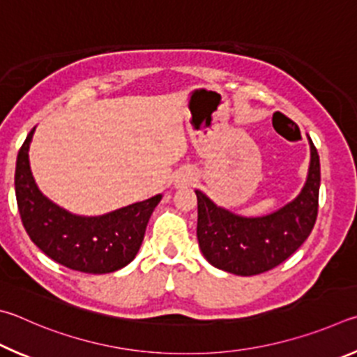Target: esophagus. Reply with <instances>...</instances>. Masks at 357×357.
Instances as JSON below:
<instances>
[{"label":"esophagus","mask_w":357,"mask_h":357,"mask_svg":"<svg viewBox=\"0 0 357 357\" xmlns=\"http://www.w3.org/2000/svg\"><path fill=\"white\" fill-rule=\"evenodd\" d=\"M190 180H191V177L190 175H182V177L178 178V183H182V185H186V183H190Z\"/></svg>","instance_id":"34e87169"}]
</instances>
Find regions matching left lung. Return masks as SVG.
I'll list each match as a JSON object with an SVG mask.
<instances>
[{"label": "left lung", "instance_id": "1", "mask_svg": "<svg viewBox=\"0 0 357 357\" xmlns=\"http://www.w3.org/2000/svg\"><path fill=\"white\" fill-rule=\"evenodd\" d=\"M309 146L310 162L301 192L270 215H236L196 190L197 240L208 264L236 276H254L282 264L307 240L317 221L320 191V156L310 137Z\"/></svg>", "mask_w": 357, "mask_h": 357}]
</instances>
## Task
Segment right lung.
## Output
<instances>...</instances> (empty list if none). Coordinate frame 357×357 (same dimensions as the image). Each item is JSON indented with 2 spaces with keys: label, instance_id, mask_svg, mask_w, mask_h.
Returning <instances> with one entry per match:
<instances>
[{
  "label": "right lung",
  "instance_id": "obj_1",
  "mask_svg": "<svg viewBox=\"0 0 357 357\" xmlns=\"http://www.w3.org/2000/svg\"><path fill=\"white\" fill-rule=\"evenodd\" d=\"M34 130L18 150L15 166L17 205L31 241L75 271L105 274L127 266L139 251L147 222L162 196L100 216L70 213L43 196L33 177L28 152Z\"/></svg>",
  "mask_w": 357,
  "mask_h": 357
}]
</instances>
